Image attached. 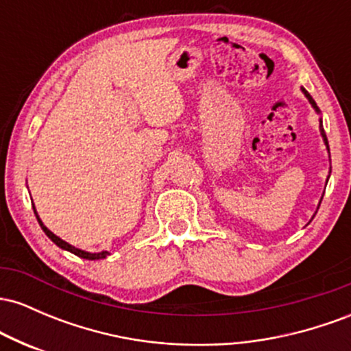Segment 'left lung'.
<instances>
[{"mask_svg": "<svg viewBox=\"0 0 351 351\" xmlns=\"http://www.w3.org/2000/svg\"><path fill=\"white\" fill-rule=\"evenodd\" d=\"M302 92H304V95L305 97L308 99V102H310V106H312L313 108H315V112L317 114H320V108L317 107V104H315V100L312 99V95L308 94L307 90H305L304 87H302ZM320 135H322V138H324V143H325V147H327V152H328V155H330V147H328V140H327V135H325V130H324V125H322V119H320ZM327 181H328V178H327ZM322 203V201H320ZM318 206H320V204H318Z\"/></svg>", "mask_w": 351, "mask_h": 351, "instance_id": "8db88e82", "label": "left lung"}]
</instances>
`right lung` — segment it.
Returning a JSON list of instances; mask_svg holds the SVG:
<instances>
[{
	"instance_id": "obj_1",
	"label": "right lung",
	"mask_w": 351,
	"mask_h": 351,
	"mask_svg": "<svg viewBox=\"0 0 351 351\" xmlns=\"http://www.w3.org/2000/svg\"><path fill=\"white\" fill-rule=\"evenodd\" d=\"M33 209H34V215H36V217H38V223H39V226L43 228V231L46 232V236L49 237V239L52 241V243H54L56 245H59L60 249H64V251H69V252H72V254H75V256L82 257V259H87V261L106 259V257L108 256V252H107V251H102V252H87V251H82V249H77V247H74V245H71L69 243H66V241H62V239H60L59 236H56L54 232H51L49 229H47L46 226H44V224H43V221H41V217H39L38 211H36L34 204H33Z\"/></svg>"
}]
</instances>
